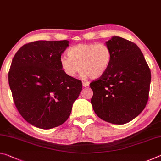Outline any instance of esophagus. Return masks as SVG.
Instances as JSON below:
<instances>
[{"mask_svg": "<svg viewBox=\"0 0 161 161\" xmlns=\"http://www.w3.org/2000/svg\"><path fill=\"white\" fill-rule=\"evenodd\" d=\"M82 85L84 87H86V86H89V83L88 81H83L82 82Z\"/></svg>", "mask_w": 161, "mask_h": 161, "instance_id": "esophagus-1", "label": "esophagus"}]
</instances>
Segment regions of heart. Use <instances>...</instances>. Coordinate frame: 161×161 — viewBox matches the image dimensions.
I'll return each instance as SVG.
<instances>
[{
    "label": "heart",
    "mask_w": 161,
    "mask_h": 161,
    "mask_svg": "<svg viewBox=\"0 0 161 161\" xmlns=\"http://www.w3.org/2000/svg\"><path fill=\"white\" fill-rule=\"evenodd\" d=\"M110 48L105 44L81 43L68 50V56H62L59 63L67 76L74 77L81 69V77L97 79L107 72L111 61Z\"/></svg>",
    "instance_id": "b5f03b06"
}]
</instances>
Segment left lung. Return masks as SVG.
I'll return each instance as SVG.
<instances>
[{"label": "left lung", "mask_w": 161, "mask_h": 161, "mask_svg": "<svg viewBox=\"0 0 161 161\" xmlns=\"http://www.w3.org/2000/svg\"><path fill=\"white\" fill-rule=\"evenodd\" d=\"M111 52L110 66L104 75L90 84L91 103L103 121L124 124L135 119L148 99L151 71L140 48L119 36L106 42Z\"/></svg>", "instance_id": "8db88e82"}]
</instances>
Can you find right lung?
<instances>
[{
  "instance_id": "right-lung-1",
  "label": "right lung",
  "mask_w": 161,
  "mask_h": 161,
  "mask_svg": "<svg viewBox=\"0 0 161 161\" xmlns=\"http://www.w3.org/2000/svg\"><path fill=\"white\" fill-rule=\"evenodd\" d=\"M68 40H38L15 53L8 82L19 113L29 124L50 129L64 123L82 89L81 81L67 76L59 63Z\"/></svg>"
}]
</instances>
